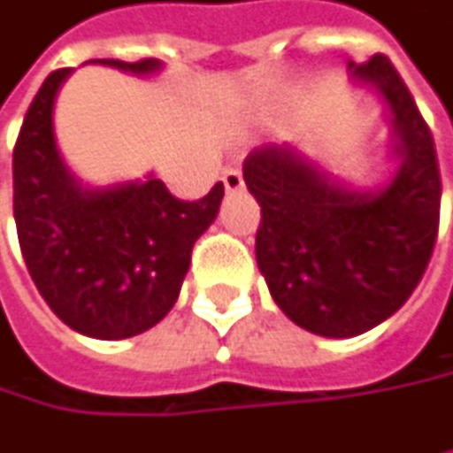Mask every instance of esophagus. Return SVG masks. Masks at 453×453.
Masks as SVG:
<instances>
[{"instance_id": "1", "label": "esophagus", "mask_w": 453, "mask_h": 453, "mask_svg": "<svg viewBox=\"0 0 453 453\" xmlns=\"http://www.w3.org/2000/svg\"><path fill=\"white\" fill-rule=\"evenodd\" d=\"M223 186H226V191H243L246 184H243V173L238 171V168H230L223 173Z\"/></svg>"}]
</instances>
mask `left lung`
<instances>
[{
    "label": "left lung",
    "mask_w": 453,
    "mask_h": 453,
    "mask_svg": "<svg viewBox=\"0 0 453 453\" xmlns=\"http://www.w3.org/2000/svg\"><path fill=\"white\" fill-rule=\"evenodd\" d=\"M357 88L389 111L399 163L384 186L360 188L296 144H267L243 163L262 207L257 265L282 313L319 337H357L418 288L438 235L441 176L428 124L384 54L348 62Z\"/></svg>",
    "instance_id": "1"
}]
</instances>
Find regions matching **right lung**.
Wrapping results in <instances>:
<instances>
[{
  "label": "right lung",
  "mask_w": 453,
  "mask_h": 453,
  "mask_svg": "<svg viewBox=\"0 0 453 453\" xmlns=\"http://www.w3.org/2000/svg\"><path fill=\"white\" fill-rule=\"evenodd\" d=\"M134 77L163 62L93 59ZM72 69L46 77L25 113L12 155L15 223L27 272L64 324L93 340H127L155 326L179 301L191 249L215 223L226 188L176 199L160 179L85 184L64 163L54 104Z\"/></svg>",
  "instance_id": "1"
}]
</instances>
